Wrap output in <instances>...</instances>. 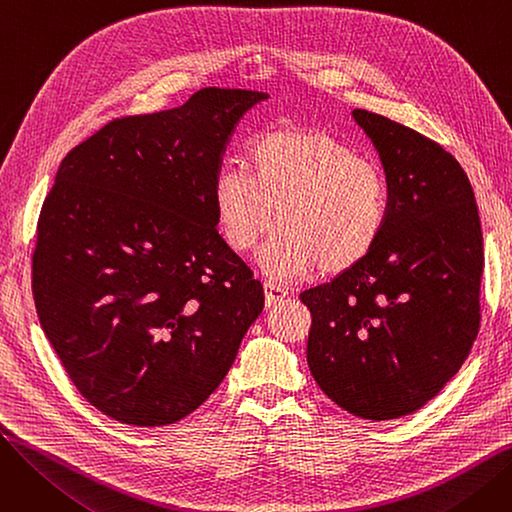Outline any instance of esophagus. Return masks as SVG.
Wrapping results in <instances>:
<instances>
[{
    "mask_svg": "<svg viewBox=\"0 0 512 512\" xmlns=\"http://www.w3.org/2000/svg\"><path fill=\"white\" fill-rule=\"evenodd\" d=\"M263 290H265V303L267 305H276V303H280L288 297V290L282 284L272 282V280H265Z\"/></svg>",
    "mask_w": 512,
    "mask_h": 512,
    "instance_id": "1",
    "label": "esophagus"
}]
</instances>
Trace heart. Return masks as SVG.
<instances>
[{
  "instance_id": "heart-1",
  "label": "heart",
  "mask_w": 512,
  "mask_h": 512,
  "mask_svg": "<svg viewBox=\"0 0 512 512\" xmlns=\"http://www.w3.org/2000/svg\"><path fill=\"white\" fill-rule=\"evenodd\" d=\"M251 174L222 168L213 207L222 236L245 253L276 224L261 263L276 278L346 274L378 249L390 218L384 172L326 128L284 126L249 145Z\"/></svg>"
}]
</instances>
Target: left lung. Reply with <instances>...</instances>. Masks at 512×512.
Wrapping results in <instances>:
<instances>
[{
	"instance_id": "obj_1",
	"label": "left lung",
	"mask_w": 512,
	"mask_h": 512,
	"mask_svg": "<svg viewBox=\"0 0 512 512\" xmlns=\"http://www.w3.org/2000/svg\"><path fill=\"white\" fill-rule=\"evenodd\" d=\"M380 153L390 218L355 270L301 292L311 313L307 361L336 405L398 419L438 396L477 338L483 238L471 182L417 130L353 112Z\"/></svg>"
}]
</instances>
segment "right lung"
Returning <instances> with one entry per match:
<instances>
[{
	"instance_id": "right-lung-1",
	"label": "right lung",
	"mask_w": 512,
	"mask_h": 512,
	"mask_svg": "<svg viewBox=\"0 0 512 512\" xmlns=\"http://www.w3.org/2000/svg\"><path fill=\"white\" fill-rule=\"evenodd\" d=\"M270 95L207 87L107 122L58 168L37 222L33 299L68 378L120 423L159 427L222 384L263 286L218 232L213 178Z\"/></svg>"
}]
</instances>
